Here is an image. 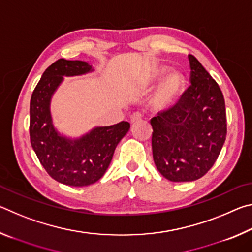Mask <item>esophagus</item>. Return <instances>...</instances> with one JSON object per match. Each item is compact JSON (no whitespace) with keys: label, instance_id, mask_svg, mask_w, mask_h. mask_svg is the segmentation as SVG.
I'll return each instance as SVG.
<instances>
[{"label":"esophagus","instance_id":"1","mask_svg":"<svg viewBox=\"0 0 252 252\" xmlns=\"http://www.w3.org/2000/svg\"><path fill=\"white\" fill-rule=\"evenodd\" d=\"M141 119H142V114L140 112H135L131 116L130 121H131V123H136V122H139L140 120H141Z\"/></svg>","mask_w":252,"mask_h":252}]
</instances>
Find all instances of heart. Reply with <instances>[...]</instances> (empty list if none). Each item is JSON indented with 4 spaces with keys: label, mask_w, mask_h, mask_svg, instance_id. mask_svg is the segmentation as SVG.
I'll list each match as a JSON object with an SVG mask.
<instances>
[{
    "label": "heart",
    "mask_w": 252,
    "mask_h": 252,
    "mask_svg": "<svg viewBox=\"0 0 252 252\" xmlns=\"http://www.w3.org/2000/svg\"><path fill=\"white\" fill-rule=\"evenodd\" d=\"M167 71L168 66L155 65L151 70L149 81L151 83L157 82L158 80H160L167 73ZM185 76L180 72L176 70L168 72L163 80L161 81L159 88H158L157 92L152 97V105L159 110L171 108L178 101L179 97H180L183 90H185Z\"/></svg>",
    "instance_id": "heart-1"
}]
</instances>
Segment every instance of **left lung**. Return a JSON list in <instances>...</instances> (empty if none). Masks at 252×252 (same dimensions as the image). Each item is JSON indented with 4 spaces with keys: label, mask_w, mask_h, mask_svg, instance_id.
I'll return each instance as SVG.
<instances>
[{
    "label": "left lung",
    "mask_w": 252,
    "mask_h": 252,
    "mask_svg": "<svg viewBox=\"0 0 252 252\" xmlns=\"http://www.w3.org/2000/svg\"><path fill=\"white\" fill-rule=\"evenodd\" d=\"M190 87L176 104L151 119L152 155L165 179L188 182L215 164L227 135L223 94L218 83L189 54Z\"/></svg>",
    "instance_id": "left-lung-1"
}]
</instances>
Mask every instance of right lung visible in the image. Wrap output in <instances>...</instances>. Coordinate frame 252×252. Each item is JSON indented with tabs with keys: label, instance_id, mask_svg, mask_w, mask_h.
Listing matches in <instances>:
<instances>
[{
	"label": "right lung",
	"instance_id": "right-lung-1",
	"mask_svg": "<svg viewBox=\"0 0 252 252\" xmlns=\"http://www.w3.org/2000/svg\"><path fill=\"white\" fill-rule=\"evenodd\" d=\"M92 71L88 62L59 59L42 74L30 102V139L33 150L50 177L71 187L90 186L101 179L118 143L130 129V123L122 121L94 127L79 139H69L54 127L50 104L63 76Z\"/></svg>",
	"mask_w": 252,
	"mask_h": 252
}]
</instances>
